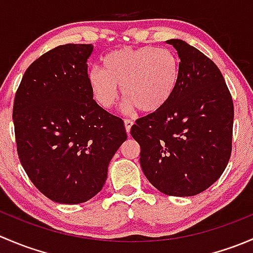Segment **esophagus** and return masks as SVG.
I'll return each instance as SVG.
<instances>
[{"instance_id": "esophagus-1", "label": "esophagus", "mask_w": 253, "mask_h": 253, "mask_svg": "<svg viewBox=\"0 0 253 253\" xmlns=\"http://www.w3.org/2000/svg\"><path fill=\"white\" fill-rule=\"evenodd\" d=\"M132 125H133V121H132V120H129V119L125 120V128H126L127 133H128V134H129V132H131Z\"/></svg>"}]
</instances>
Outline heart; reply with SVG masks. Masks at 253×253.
Returning a JSON list of instances; mask_svg holds the SVG:
<instances>
[{
    "mask_svg": "<svg viewBox=\"0 0 253 253\" xmlns=\"http://www.w3.org/2000/svg\"><path fill=\"white\" fill-rule=\"evenodd\" d=\"M180 79V63L167 47H124L108 53L103 68L88 73L94 100L111 109L119 99V86L127 108L150 114L163 108L174 94Z\"/></svg>",
    "mask_w": 253,
    "mask_h": 253,
    "instance_id": "b5f03b06",
    "label": "heart"
}]
</instances>
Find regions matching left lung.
Returning a JSON list of instances; mask_svg holds the SVG:
<instances>
[{
  "instance_id": "1",
  "label": "left lung",
  "mask_w": 253,
  "mask_h": 253,
  "mask_svg": "<svg viewBox=\"0 0 253 253\" xmlns=\"http://www.w3.org/2000/svg\"><path fill=\"white\" fill-rule=\"evenodd\" d=\"M180 57V79L160 110L131 128L141 145L145 177L160 192L190 197L206 191L231 155L234 104L215 63L178 39L168 40Z\"/></svg>"
}]
</instances>
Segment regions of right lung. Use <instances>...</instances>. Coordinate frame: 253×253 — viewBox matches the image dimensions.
<instances>
[{
  "label": "right lung",
  "instance_id": "right-lung-1",
  "mask_svg": "<svg viewBox=\"0 0 253 253\" xmlns=\"http://www.w3.org/2000/svg\"><path fill=\"white\" fill-rule=\"evenodd\" d=\"M91 44L47 51L25 71L13 104L20 164L51 201L78 205L100 192L109 163L127 139L122 119L93 99Z\"/></svg>",
  "mask_w": 253,
  "mask_h": 253
}]
</instances>
